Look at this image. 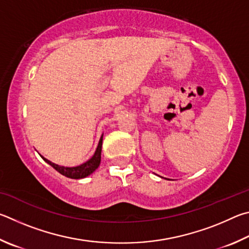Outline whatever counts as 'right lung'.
<instances>
[{"label": "right lung", "instance_id": "1", "mask_svg": "<svg viewBox=\"0 0 249 249\" xmlns=\"http://www.w3.org/2000/svg\"><path fill=\"white\" fill-rule=\"evenodd\" d=\"M102 143H103V136L100 138L99 143L97 149H96L95 154L93 155V158L90 160H87L86 163L80 165V166L76 167H63V166H59V165L51 163L50 160H46L45 158H41L46 160V162L51 165L56 172H59L61 175H63L68 178H72V179H80V178H84L86 176L90 175L91 173L98 168L99 164H100V155H102Z\"/></svg>", "mask_w": 249, "mask_h": 249}]
</instances>
